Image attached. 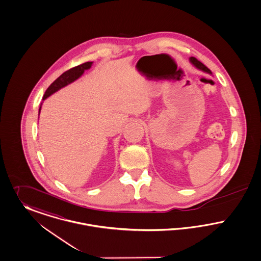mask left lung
<instances>
[{
  "mask_svg": "<svg viewBox=\"0 0 261 261\" xmlns=\"http://www.w3.org/2000/svg\"><path fill=\"white\" fill-rule=\"evenodd\" d=\"M190 61H191V63H192L196 68H198L200 70H202V71H204V72H207V73H209V74L212 73L210 69H208L203 63H201L199 60H197L195 57H190Z\"/></svg>",
  "mask_w": 261,
  "mask_h": 261,
  "instance_id": "8db88e82",
  "label": "left lung"
}]
</instances>
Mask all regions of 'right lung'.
Listing matches in <instances>:
<instances>
[{
  "instance_id": "obj_1",
  "label": "right lung",
  "mask_w": 261,
  "mask_h": 261,
  "mask_svg": "<svg viewBox=\"0 0 261 261\" xmlns=\"http://www.w3.org/2000/svg\"><path fill=\"white\" fill-rule=\"evenodd\" d=\"M92 62H86L84 64H81L79 66H76L68 71H66L65 73H63L61 76L57 77L46 90V92L43 95V99L47 98L49 95H51L52 93L57 92L58 90L62 89L63 87L67 86L68 84H71L72 82L76 81L77 77H81L83 75V73L85 72V70H88L91 68ZM40 111V109H39Z\"/></svg>"
}]
</instances>
